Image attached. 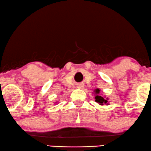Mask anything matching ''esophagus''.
<instances>
[{
    "instance_id": "obj_1",
    "label": "esophagus",
    "mask_w": 151,
    "mask_h": 151,
    "mask_svg": "<svg viewBox=\"0 0 151 151\" xmlns=\"http://www.w3.org/2000/svg\"><path fill=\"white\" fill-rule=\"evenodd\" d=\"M78 87L79 88H82V87H83V85H82V84H79V86H78Z\"/></svg>"
}]
</instances>
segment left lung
<instances>
[{"label":"left lung","instance_id":"1","mask_svg":"<svg viewBox=\"0 0 151 151\" xmlns=\"http://www.w3.org/2000/svg\"><path fill=\"white\" fill-rule=\"evenodd\" d=\"M99 93H100V89H95V91H94V94H95V102L102 105H103L104 103L105 104L107 103V100H105V99H104L103 97H101V96L98 95Z\"/></svg>","mask_w":151,"mask_h":151}]
</instances>
